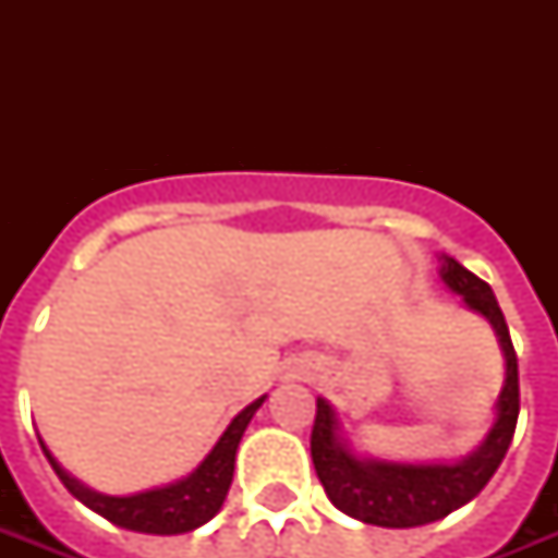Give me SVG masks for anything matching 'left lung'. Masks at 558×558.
I'll use <instances>...</instances> for the list:
<instances>
[{
    "label": "left lung",
    "mask_w": 558,
    "mask_h": 558,
    "mask_svg": "<svg viewBox=\"0 0 558 558\" xmlns=\"http://www.w3.org/2000/svg\"><path fill=\"white\" fill-rule=\"evenodd\" d=\"M442 283L466 301L469 310L493 324L504 350L507 376L495 402V423L486 440L458 463H393V460L356 458L341 440L339 420L327 399L315 402V425L310 437L313 463L324 493L350 519L376 527H420L475 498L495 469L501 466L519 423V359L512 348L510 327L486 280L460 266L454 257H440Z\"/></svg>",
    "instance_id": "1"
}]
</instances>
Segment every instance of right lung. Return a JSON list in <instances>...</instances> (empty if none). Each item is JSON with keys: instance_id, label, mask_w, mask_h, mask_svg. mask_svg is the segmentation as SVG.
Instances as JSON below:
<instances>
[{"instance_id": "1", "label": "right lung", "mask_w": 558, "mask_h": 558, "mask_svg": "<svg viewBox=\"0 0 558 558\" xmlns=\"http://www.w3.org/2000/svg\"><path fill=\"white\" fill-rule=\"evenodd\" d=\"M263 399H254L252 405H245L240 414L231 420L217 446L210 449V454L202 460L199 466L193 469L191 475L177 481V484L159 486V489H147V493L135 495H104L95 493L89 486H83L77 477L65 472L51 451L46 449V442L39 440L43 451H46L48 463L57 472V477L63 481V486L86 504L89 510L104 515L107 521L118 524L124 530H135V533H153V536H179V533H191V530L202 527L205 521H210L219 512L222 501H226L228 486L234 477V458L236 446L243 440L245 425L252 423L254 411L263 405Z\"/></svg>"}]
</instances>
